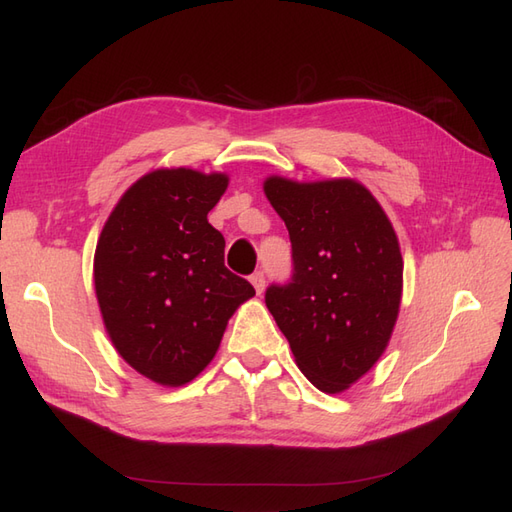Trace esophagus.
Returning a JSON list of instances; mask_svg holds the SVG:
<instances>
[{"label":"esophagus","mask_w":512,"mask_h":512,"mask_svg":"<svg viewBox=\"0 0 512 512\" xmlns=\"http://www.w3.org/2000/svg\"><path fill=\"white\" fill-rule=\"evenodd\" d=\"M250 280H252V284H254V288H256V292L260 294L262 290H265V273H262V271H256L252 277H250Z\"/></svg>","instance_id":"1"}]
</instances>
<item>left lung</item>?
<instances>
[{
  "mask_svg": "<svg viewBox=\"0 0 512 512\" xmlns=\"http://www.w3.org/2000/svg\"><path fill=\"white\" fill-rule=\"evenodd\" d=\"M265 194L292 245L290 280L271 284L265 303L305 378L339 393L374 367L391 339L404 282L395 230L352 179L269 177Z\"/></svg>",
  "mask_w": 512,
  "mask_h": 512,
  "instance_id": "left-lung-1",
  "label": "left lung"
}]
</instances>
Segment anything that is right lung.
Instances as JSON below:
<instances>
[{"label": "right lung", "mask_w": 512, "mask_h": 512, "mask_svg": "<svg viewBox=\"0 0 512 512\" xmlns=\"http://www.w3.org/2000/svg\"><path fill=\"white\" fill-rule=\"evenodd\" d=\"M226 185V175L192 168L153 170L102 228L94 282L106 331L153 382L194 380L218 352L228 318L256 294L226 269V241L207 220Z\"/></svg>", "instance_id": "obj_1"}]
</instances>
